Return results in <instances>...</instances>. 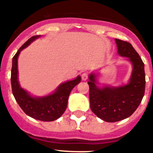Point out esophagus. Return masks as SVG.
<instances>
[{"label": "esophagus", "mask_w": 153, "mask_h": 153, "mask_svg": "<svg viewBox=\"0 0 153 153\" xmlns=\"http://www.w3.org/2000/svg\"><path fill=\"white\" fill-rule=\"evenodd\" d=\"M81 77H82V79H83V81H86V79H88V74L86 72L83 73V74H82V75H81Z\"/></svg>", "instance_id": "1"}]
</instances>
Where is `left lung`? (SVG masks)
Here are the masks:
<instances>
[{
    "label": "left lung",
    "mask_w": 153,
    "mask_h": 153,
    "mask_svg": "<svg viewBox=\"0 0 153 153\" xmlns=\"http://www.w3.org/2000/svg\"><path fill=\"white\" fill-rule=\"evenodd\" d=\"M117 53L130 62L132 72L128 83L110 86L99 83L98 73L89 74L90 109L96 116L108 123L128 118L136 111L144 96L146 76L144 63L128 42L115 39Z\"/></svg>",
    "instance_id": "8db88e82"
}]
</instances>
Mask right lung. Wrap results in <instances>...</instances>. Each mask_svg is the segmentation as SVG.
Masks as SVG:
<instances>
[{"mask_svg": "<svg viewBox=\"0 0 153 153\" xmlns=\"http://www.w3.org/2000/svg\"><path fill=\"white\" fill-rule=\"evenodd\" d=\"M40 36L41 35L32 36L17 51L12 60L10 81L13 97L23 111L27 116L37 120L51 122L60 118L64 113L70 92L74 86L80 83L81 77L80 76H77L75 79L63 82L53 93L42 97L31 95L29 92L21 87L18 80V56L23 50Z\"/></svg>", "mask_w": 153, "mask_h": 153, "instance_id": "add662e5", "label": "right lung"}]
</instances>
